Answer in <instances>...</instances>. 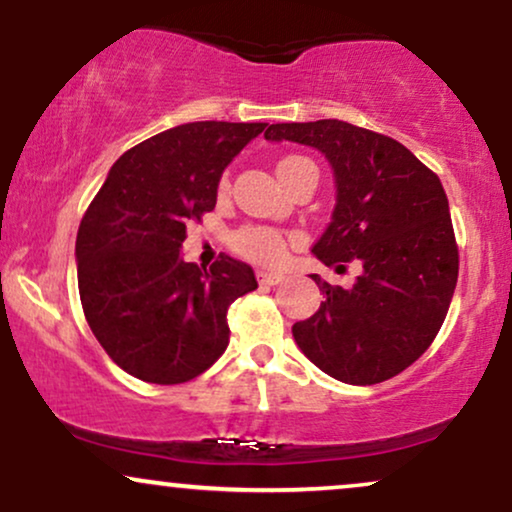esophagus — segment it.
Wrapping results in <instances>:
<instances>
[{"label": "esophagus", "instance_id": "obj_1", "mask_svg": "<svg viewBox=\"0 0 512 512\" xmlns=\"http://www.w3.org/2000/svg\"><path fill=\"white\" fill-rule=\"evenodd\" d=\"M257 281H260L262 286H276L284 281V276L281 274H272V272H257Z\"/></svg>", "mask_w": 512, "mask_h": 512}]
</instances>
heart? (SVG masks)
Segmentation results:
<instances>
[{"label":"heart","mask_w":512,"mask_h":512,"mask_svg":"<svg viewBox=\"0 0 512 512\" xmlns=\"http://www.w3.org/2000/svg\"><path fill=\"white\" fill-rule=\"evenodd\" d=\"M303 161H308V158L289 156L279 163V170H286ZM223 185H226V180H223ZM289 243L291 238L286 236V233L269 226H243L231 236V248L236 250L238 255L248 257V260L257 264H264V267H274V264L284 260Z\"/></svg>","instance_id":"1"}]
</instances>
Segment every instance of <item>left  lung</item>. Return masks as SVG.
Masks as SVG:
<instances>
[{"mask_svg":"<svg viewBox=\"0 0 512 512\" xmlns=\"http://www.w3.org/2000/svg\"><path fill=\"white\" fill-rule=\"evenodd\" d=\"M264 139L325 154L337 207L313 252L327 267L363 269L351 289L313 274L325 301L293 325V339L342 383L395 378L436 339L457 284L460 255L438 175L392 137L342 120L281 122Z\"/></svg>","mask_w":512,"mask_h":512,"instance_id":"8db88e82","label":"left lung"}]
</instances>
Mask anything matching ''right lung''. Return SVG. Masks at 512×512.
Listing matches in <instances>:
<instances>
[{
    "label": "right lung",
    "mask_w": 512,
    "mask_h": 512,
    "mask_svg": "<svg viewBox=\"0 0 512 512\" xmlns=\"http://www.w3.org/2000/svg\"><path fill=\"white\" fill-rule=\"evenodd\" d=\"M267 122H187L122 154L76 233L86 322L144 383L197 378L228 346V305L257 289L250 264L180 257L187 223L216 207L223 168Z\"/></svg>",
    "instance_id": "obj_1"
}]
</instances>
